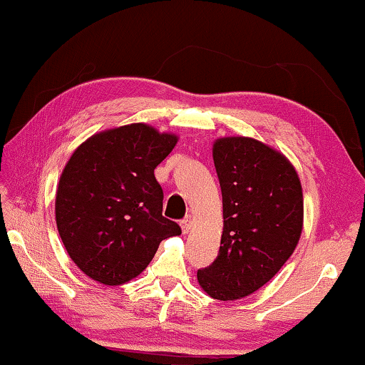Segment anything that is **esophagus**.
Returning <instances> with one entry per match:
<instances>
[{"instance_id": "1", "label": "esophagus", "mask_w": 365, "mask_h": 365, "mask_svg": "<svg viewBox=\"0 0 365 365\" xmlns=\"http://www.w3.org/2000/svg\"><path fill=\"white\" fill-rule=\"evenodd\" d=\"M180 227L183 234H188L190 229H192V216H187L180 221Z\"/></svg>"}]
</instances>
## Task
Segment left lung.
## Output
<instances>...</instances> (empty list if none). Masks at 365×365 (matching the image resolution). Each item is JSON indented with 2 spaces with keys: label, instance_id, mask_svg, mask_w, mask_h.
Wrapping results in <instances>:
<instances>
[{
  "label": "left lung",
  "instance_id": "left-lung-1",
  "mask_svg": "<svg viewBox=\"0 0 365 365\" xmlns=\"http://www.w3.org/2000/svg\"><path fill=\"white\" fill-rule=\"evenodd\" d=\"M212 159L224 229L216 259L196 276L207 296L235 300L264 286L292 255L302 232V187L284 155L252 138H221Z\"/></svg>",
  "mask_w": 365,
  "mask_h": 365
}]
</instances>
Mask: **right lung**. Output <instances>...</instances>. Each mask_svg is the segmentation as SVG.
Returning <instances> with one entry per match:
<instances>
[{
    "instance_id": "add662e5",
    "label": "right lung",
    "mask_w": 365,
    "mask_h": 365,
    "mask_svg": "<svg viewBox=\"0 0 365 365\" xmlns=\"http://www.w3.org/2000/svg\"><path fill=\"white\" fill-rule=\"evenodd\" d=\"M177 136L144 123L99 133L73 153L56 192V225L68 255L94 281L118 286L146 269L159 244L180 235L162 216L154 169Z\"/></svg>"
}]
</instances>
